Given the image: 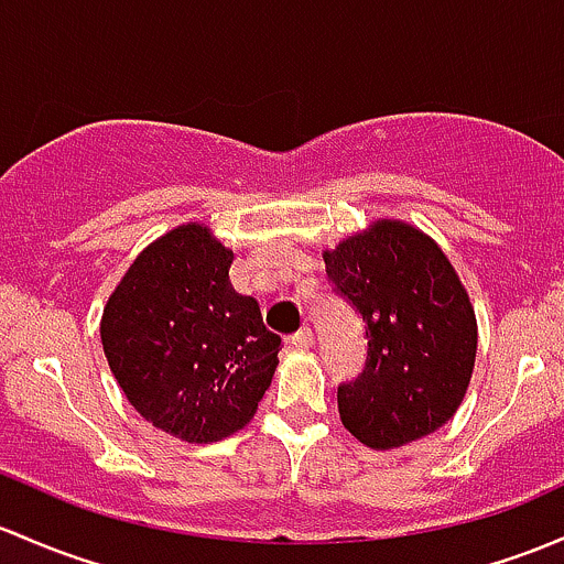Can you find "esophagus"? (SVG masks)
<instances>
[{"mask_svg": "<svg viewBox=\"0 0 564 564\" xmlns=\"http://www.w3.org/2000/svg\"><path fill=\"white\" fill-rule=\"evenodd\" d=\"M289 343H292L294 348H311L313 346V329L311 327L297 329L292 337H289Z\"/></svg>", "mask_w": 564, "mask_h": 564, "instance_id": "obj_1", "label": "esophagus"}]
</instances>
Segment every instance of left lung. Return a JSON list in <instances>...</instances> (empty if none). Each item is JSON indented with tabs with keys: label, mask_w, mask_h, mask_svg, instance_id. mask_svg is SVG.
I'll list each match as a JSON object with an SVG mask.
<instances>
[{
	"label": "left lung",
	"mask_w": 564,
	"mask_h": 564,
	"mask_svg": "<svg viewBox=\"0 0 564 564\" xmlns=\"http://www.w3.org/2000/svg\"><path fill=\"white\" fill-rule=\"evenodd\" d=\"M324 262L367 337L365 367L337 387L343 426L387 452L446 424L476 361V313L446 253L408 224L378 221Z\"/></svg>",
	"instance_id": "left-lung-1"
}]
</instances>
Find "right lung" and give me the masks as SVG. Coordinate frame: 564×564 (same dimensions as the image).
Returning a JSON list of instances; mask_svg holds the SVG:
<instances>
[{
    "mask_svg": "<svg viewBox=\"0 0 564 564\" xmlns=\"http://www.w3.org/2000/svg\"><path fill=\"white\" fill-rule=\"evenodd\" d=\"M235 253L186 224L134 259L102 316L108 365L134 411L188 443L251 422L272 381L281 335L229 281Z\"/></svg>",
    "mask_w": 564,
    "mask_h": 564,
    "instance_id": "obj_1",
    "label": "right lung"
}]
</instances>
